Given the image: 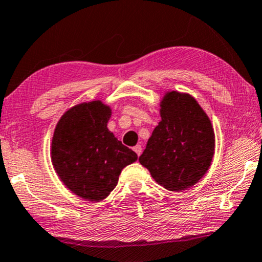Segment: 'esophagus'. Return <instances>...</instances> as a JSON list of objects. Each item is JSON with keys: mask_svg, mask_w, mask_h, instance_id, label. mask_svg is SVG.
<instances>
[{"mask_svg": "<svg viewBox=\"0 0 262 262\" xmlns=\"http://www.w3.org/2000/svg\"><path fill=\"white\" fill-rule=\"evenodd\" d=\"M133 150H134V152H135V154H137L138 156H140V155H141L142 148H141L140 145H137V146H134V147H133Z\"/></svg>", "mask_w": 262, "mask_h": 262, "instance_id": "obj_1", "label": "esophagus"}]
</instances>
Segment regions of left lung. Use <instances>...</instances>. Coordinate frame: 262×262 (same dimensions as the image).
Returning a JSON list of instances; mask_svg holds the SVG:
<instances>
[{
  "label": "left lung",
  "mask_w": 262,
  "mask_h": 262,
  "mask_svg": "<svg viewBox=\"0 0 262 262\" xmlns=\"http://www.w3.org/2000/svg\"><path fill=\"white\" fill-rule=\"evenodd\" d=\"M161 121L139 162L157 184L169 191L196 185L210 168L215 152L213 125L196 99L167 92L160 102Z\"/></svg>",
  "instance_id": "1"
}]
</instances>
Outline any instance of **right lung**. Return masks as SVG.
I'll use <instances>...</instances> for the list:
<instances>
[{"label":"right lung","mask_w":262,"mask_h":262,"mask_svg":"<svg viewBox=\"0 0 262 262\" xmlns=\"http://www.w3.org/2000/svg\"><path fill=\"white\" fill-rule=\"evenodd\" d=\"M111 114L101 100L81 102L61 116L53 134V168L66 188L85 201L105 200L122 169L138 160L108 130Z\"/></svg>","instance_id":"right-lung-1"}]
</instances>
